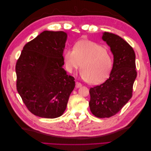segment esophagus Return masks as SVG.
<instances>
[{
  "label": "esophagus",
  "mask_w": 151,
  "mask_h": 151,
  "mask_svg": "<svg viewBox=\"0 0 151 151\" xmlns=\"http://www.w3.org/2000/svg\"><path fill=\"white\" fill-rule=\"evenodd\" d=\"M75 86H76V88H81V86H82V84L81 83H80V82H76V83H75Z\"/></svg>",
  "instance_id": "esophagus-1"
}]
</instances>
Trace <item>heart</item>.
I'll list each match as a JSON object with an SVG mask.
<instances>
[{
  "label": "heart",
  "instance_id": "b5f03b06",
  "mask_svg": "<svg viewBox=\"0 0 151 151\" xmlns=\"http://www.w3.org/2000/svg\"><path fill=\"white\" fill-rule=\"evenodd\" d=\"M63 59L70 73L81 66L82 78L91 84H100L106 80L113 67V58L107 49L87 40L79 41L73 49L64 50Z\"/></svg>",
  "mask_w": 151,
  "mask_h": 151
}]
</instances>
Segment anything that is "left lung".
I'll return each instance as SVG.
<instances>
[{"label": "left lung", "instance_id": "obj_1", "mask_svg": "<svg viewBox=\"0 0 151 151\" xmlns=\"http://www.w3.org/2000/svg\"><path fill=\"white\" fill-rule=\"evenodd\" d=\"M102 40L114 54L113 68L104 83L89 89V105L95 117L108 118L118 113L132 97L137 76L136 55L132 47L117 35L105 32Z\"/></svg>", "mask_w": 151, "mask_h": 151}]
</instances>
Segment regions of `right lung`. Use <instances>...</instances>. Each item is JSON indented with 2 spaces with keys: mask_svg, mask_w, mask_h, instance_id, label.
Listing matches in <instances>:
<instances>
[{
  "mask_svg": "<svg viewBox=\"0 0 151 151\" xmlns=\"http://www.w3.org/2000/svg\"><path fill=\"white\" fill-rule=\"evenodd\" d=\"M66 40L64 32L44 31L25 45L16 63L17 90L36 116H61L75 88V78L62 67Z\"/></svg>",
  "mask_w": 151,
  "mask_h": 151,
  "instance_id": "obj_1",
  "label": "right lung"
}]
</instances>
